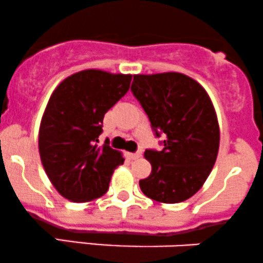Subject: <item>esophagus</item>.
Returning a JSON list of instances; mask_svg holds the SVG:
<instances>
[{
    "label": "esophagus",
    "instance_id": "obj_1",
    "mask_svg": "<svg viewBox=\"0 0 263 263\" xmlns=\"http://www.w3.org/2000/svg\"><path fill=\"white\" fill-rule=\"evenodd\" d=\"M127 156H128V158H129V159H137V158H140V157H141V152L127 153Z\"/></svg>",
    "mask_w": 263,
    "mask_h": 263
}]
</instances>
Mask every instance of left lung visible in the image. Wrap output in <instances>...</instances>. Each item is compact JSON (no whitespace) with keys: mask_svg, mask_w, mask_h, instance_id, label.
I'll return each mask as SVG.
<instances>
[{"mask_svg":"<svg viewBox=\"0 0 263 263\" xmlns=\"http://www.w3.org/2000/svg\"><path fill=\"white\" fill-rule=\"evenodd\" d=\"M163 149H146L152 165L140 188L159 203L176 204L195 194L209 177L219 152L215 108L198 81L182 73L138 74L131 86Z\"/></svg>","mask_w":263,"mask_h":263,"instance_id":"left-lung-1","label":"left lung"}]
</instances>
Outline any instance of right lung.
Returning a JSON list of instances; mask_svg holds the SVG:
<instances>
[{
  "label": "right lung",
  "mask_w": 263,
  "mask_h": 263,
  "mask_svg": "<svg viewBox=\"0 0 263 263\" xmlns=\"http://www.w3.org/2000/svg\"><path fill=\"white\" fill-rule=\"evenodd\" d=\"M131 74L87 69L55 87L39 127V155L62 197L85 203L102 197L111 176L123 164L121 152L99 146L105 114L128 91Z\"/></svg>",
  "instance_id": "right-lung-1"
}]
</instances>
